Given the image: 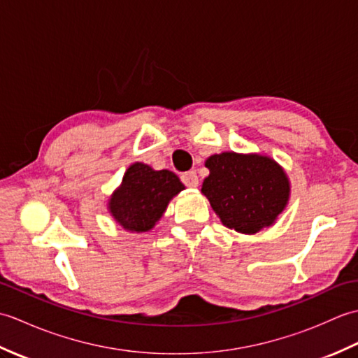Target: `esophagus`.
<instances>
[{
    "instance_id": "esophagus-1",
    "label": "esophagus",
    "mask_w": 358,
    "mask_h": 358,
    "mask_svg": "<svg viewBox=\"0 0 358 358\" xmlns=\"http://www.w3.org/2000/svg\"><path fill=\"white\" fill-rule=\"evenodd\" d=\"M181 181L189 187H195L199 186V177H196V172L195 171H189L181 173Z\"/></svg>"
}]
</instances>
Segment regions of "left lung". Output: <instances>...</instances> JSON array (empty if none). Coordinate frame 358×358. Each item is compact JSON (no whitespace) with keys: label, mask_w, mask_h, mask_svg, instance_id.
Here are the masks:
<instances>
[{"label":"left lung","mask_w":358,"mask_h":358,"mask_svg":"<svg viewBox=\"0 0 358 358\" xmlns=\"http://www.w3.org/2000/svg\"><path fill=\"white\" fill-rule=\"evenodd\" d=\"M209 177L201 192L224 226L255 234L271 226L289 199V181L273 159L223 152L206 159Z\"/></svg>","instance_id":"left-lung-1"}]
</instances>
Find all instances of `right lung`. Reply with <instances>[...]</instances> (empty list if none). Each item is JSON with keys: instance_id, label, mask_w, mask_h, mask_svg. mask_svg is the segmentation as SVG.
Masks as SVG:
<instances>
[{"instance_id": "1", "label": "right lung", "mask_w": 358, "mask_h": 358, "mask_svg": "<svg viewBox=\"0 0 358 358\" xmlns=\"http://www.w3.org/2000/svg\"><path fill=\"white\" fill-rule=\"evenodd\" d=\"M183 189L173 172L135 163L124 173L123 185L113 194L109 208L124 229L146 232L162 218L172 196Z\"/></svg>"}]
</instances>
